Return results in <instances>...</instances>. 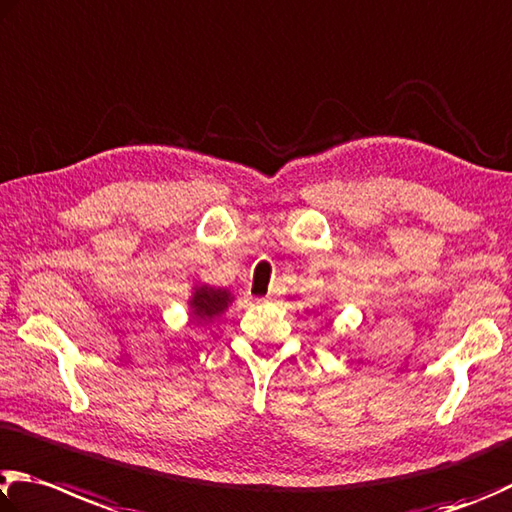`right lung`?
<instances>
[{
  "label": "right lung",
  "mask_w": 512,
  "mask_h": 512,
  "mask_svg": "<svg viewBox=\"0 0 512 512\" xmlns=\"http://www.w3.org/2000/svg\"><path fill=\"white\" fill-rule=\"evenodd\" d=\"M235 300L230 295L228 288H215L208 284L194 286L192 297H190V315L197 324H208L212 318L224 313L228 309V304Z\"/></svg>",
  "instance_id": "right-lung-1"
}]
</instances>
